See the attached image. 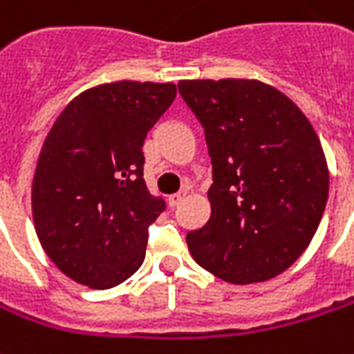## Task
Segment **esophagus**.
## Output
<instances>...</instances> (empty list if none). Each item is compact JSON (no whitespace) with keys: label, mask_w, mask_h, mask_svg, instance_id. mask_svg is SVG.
<instances>
[{"label":"esophagus","mask_w":354,"mask_h":354,"mask_svg":"<svg viewBox=\"0 0 354 354\" xmlns=\"http://www.w3.org/2000/svg\"><path fill=\"white\" fill-rule=\"evenodd\" d=\"M184 197H186V192H180V194H172V196L168 197V205L170 207H178L182 201H184Z\"/></svg>","instance_id":"1"}]
</instances>
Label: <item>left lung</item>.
<instances>
[{"label":"left lung","instance_id":"obj_1","mask_svg":"<svg viewBox=\"0 0 354 354\" xmlns=\"http://www.w3.org/2000/svg\"><path fill=\"white\" fill-rule=\"evenodd\" d=\"M178 91L205 129L213 165L211 217L187 232L192 256L232 285L277 277L308 248L328 203L314 127L261 81H180Z\"/></svg>","mask_w":354,"mask_h":354}]
</instances>
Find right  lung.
I'll return each mask as SVG.
<instances>
[{
	"instance_id": "add662e5",
	"label": "right lung",
	"mask_w": 354,
	"mask_h": 354,
	"mask_svg": "<svg viewBox=\"0 0 354 354\" xmlns=\"http://www.w3.org/2000/svg\"><path fill=\"white\" fill-rule=\"evenodd\" d=\"M176 98L172 83L116 81L75 96L46 137L32 180L38 240L81 285L112 288L145 259L167 209L143 180V143Z\"/></svg>"
}]
</instances>
